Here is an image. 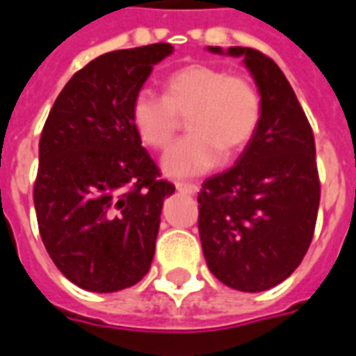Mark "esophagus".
<instances>
[{
	"instance_id": "esophagus-1",
	"label": "esophagus",
	"mask_w": 356,
	"mask_h": 356,
	"mask_svg": "<svg viewBox=\"0 0 356 356\" xmlns=\"http://www.w3.org/2000/svg\"><path fill=\"white\" fill-rule=\"evenodd\" d=\"M179 192H185V194H198L200 192V186L194 185V183H183V181H177L175 183Z\"/></svg>"
}]
</instances>
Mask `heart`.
<instances>
[{"label": "heart", "mask_w": 356, "mask_h": 356, "mask_svg": "<svg viewBox=\"0 0 356 356\" xmlns=\"http://www.w3.org/2000/svg\"><path fill=\"white\" fill-rule=\"evenodd\" d=\"M165 94L141 90L131 104V120L139 138L154 151H164L188 117L183 141L164 156L171 175H198L234 156L251 143L262 120V96L251 79L225 67L191 64L168 75Z\"/></svg>", "instance_id": "heart-1"}]
</instances>
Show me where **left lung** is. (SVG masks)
<instances>
[{
  "label": "left lung",
  "mask_w": 356,
  "mask_h": 356,
  "mask_svg": "<svg viewBox=\"0 0 356 356\" xmlns=\"http://www.w3.org/2000/svg\"><path fill=\"white\" fill-rule=\"evenodd\" d=\"M228 54L243 56L259 84L262 120L236 165L204 181L198 230L213 275L236 291L260 292L285 281L312 243L321 202L315 138L272 58L247 47Z\"/></svg>",
  "instance_id": "left-lung-1"
}]
</instances>
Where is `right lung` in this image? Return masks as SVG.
Instances as JSON below:
<instances>
[{"mask_svg": "<svg viewBox=\"0 0 356 356\" xmlns=\"http://www.w3.org/2000/svg\"><path fill=\"white\" fill-rule=\"evenodd\" d=\"M170 43L97 56L67 81L44 120L33 204L41 239L81 289L115 292L151 268L175 186L141 147L131 104Z\"/></svg>", "mask_w": 356, "mask_h": 356, "instance_id": "add662e5", "label": "right lung"}]
</instances>
